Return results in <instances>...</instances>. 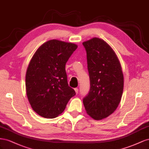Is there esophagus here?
I'll list each match as a JSON object with an SVG mask.
<instances>
[{
    "label": "esophagus",
    "mask_w": 149,
    "mask_h": 149,
    "mask_svg": "<svg viewBox=\"0 0 149 149\" xmlns=\"http://www.w3.org/2000/svg\"><path fill=\"white\" fill-rule=\"evenodd\" d=\"M74 90H75V93H78V92H79V88H74Z\"/></svg>",
    "instance_id": "34e87169"
}]
</instances>
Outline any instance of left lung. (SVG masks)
Returning a JSON list of instances; mask_svg holds the SVG:
<instances>
[{
    "label": "left lung",
    "instance_id": "1",
    "mask_svg": "<svg viewBox=\"0 0 149 149\" xmlns=\"http://www.w3.org/2000/svg\"><path fill=\"white\" fill-rule=\"evenodd\" d=\"M82 44L91 82L83 104L89 116L102 120L111 115L120 102L124 89L122 67L113 50L104 40L93 37Z\"/></svg>",
    "mask_w": 149,
    "mask_h": 149
}]
</instances>
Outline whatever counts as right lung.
Masks as SVG:
<instances>
[{"label": "right lung", "instance_id": "1", "mask_svg": "<svg viewBox=\"0 0 149 149\" xmlns=\"http://www.w3.org/2000/svg\"><path fill=\"white\" fill-rule=\"evenodd\" d=\"M77 45L56 39L40 45L29 62L25 75L27 96L40 116L54 118L75 95L67 82L65 64Z\"/></svg>", "mask_w": 149, "mask_h": 149}]
</instances>
